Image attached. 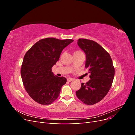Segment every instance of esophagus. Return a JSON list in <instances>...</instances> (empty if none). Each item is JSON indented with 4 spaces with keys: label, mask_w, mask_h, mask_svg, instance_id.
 I'll return each instance as SVG.
<instances>
[{
    "label": "esophagus",
    "mask_w": 135,
    "mask_h": 135,
    "mask_svg": "<svg viewBox=\"0 0 135 135\" xmlns=\"http://www.w3.org/2000/svg\"><path fill=\"white\" fill-rule=\"evenodd\" d=\"M73 80H74V79H73V78H69L68 79V81H73Z\"/></svg>",
    "instance_id": "1"
}]
</instances>
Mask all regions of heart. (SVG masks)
Returning a JSON list of instances; mask_svg holds the SVG:
<instances>
[{
  "label": "heart",
  "mask_w": 135,
  "mask_h": 135,
  "mask_svg": "<svg viewBox=\"0 0 135 135\" xmlns=\"http://www.w3.org/2000/svg\"><path fill=\"white\" fill-rule=\"evenodd\" d=\"M76 52H79V51H76V52H74V54H75V53H76Z\"/></svg>",
  "instance_id": "obj_1"
}]
</instances>
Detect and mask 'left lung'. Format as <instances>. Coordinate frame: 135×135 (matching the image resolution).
<instances>
[{
    "label": "left lung",
    "mask_w": 135,
    "mask_h": 135,
    "mask_svg": "<svg viewBox=\"0 0 135 135\" xmlns=\"http://www.w3.org/2000/svg\"><path fill=\"white\" fill-rule=\"evenodd\" d=\"M78 45L86 56L85 67L91 75L90 80L76 91L78 99L87 105H93L103 100L112 87L115 74L109 53L92 40L79 39Z\"/></svg>",
    "instance_id": "1"
}]
</instances>
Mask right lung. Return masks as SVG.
Returning <instances> with one entry per match:
<instances>
[{
  "label": "right lung",
  "mask_w": 135,
  "mask_h": 135,
  "mask_svg": "<svg viewBox=\"0 0 135 135\" xmlns=\"http://www.w3.org/2000/svg\"><path fill=\"white\" fill-rule=\"evenodd\" d=\"M74 40L47 38L39 40L24 56L21 75L26 92L36 103L49 105L57 99L66 79L55 75L52 68L64 49Z\"/></svg>",
  "instance_id": "obj_1"
}]
</instances>
